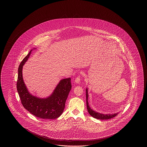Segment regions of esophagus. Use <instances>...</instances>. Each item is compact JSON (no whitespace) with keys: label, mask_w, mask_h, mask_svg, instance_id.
Listing matches in <instances>:
<instances>
[{"label":"esophagus","mask_w":147,"mask_h":147,"mask_svg":"<svg viewBox=\"0 0 147 147\" xmlns=\"http://www.w3.org/2000/svg\"><path fill=\"white\" fill-rule=\"evenodd\" d=\"M80 77H78L77 78H76V80H75V82H76L77 84H79V83H80Z\"/></svg>","instance_id":"34e87169"}]
</instances>
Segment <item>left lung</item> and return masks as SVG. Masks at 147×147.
<instances>
[{
	"mask_svg": "<svg viewBox=\"0 0 147 147\" xmlns=\"http://www.w3.org/2000/svg\"><path fill=\"white\" fill-rule=\"evenodd\" d=\"M88 98H89L88 89L86 88V101L87 110H88V111L89 112V113L94 118L98 119H112L113 117H115L119 113V112H117V113H112V114H110V113L104 114V113H99V112H96V111L93 110L89 105Z\"/></svg>",
	"mask_w": 147,
	"mask_h": 147,
	"instance_id": "8db88e82",
	"label": "left lung"
}]
</instances>
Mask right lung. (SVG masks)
Masks as SVG:
<instances>
[{"label":"right lung","mask_w":147,"mask_h":147,"mask_svg":"<svg viewBox=\"0 0 147 147\" xmlns=\"http://www.w3.org/2000/svg\"><path fill=\"white\" fill-rule=\"evenodd\" d=\"M22 61L18 68L17 90L22 105L28 112L38 118L56 119L59 117L65 107V104L71 89L70 78L61 79L49 96L38 98L32 95L25 84L22 77V68L28 60L32 50Z\"/></svg>","instance_id":"add662e5"}]
</instances>
